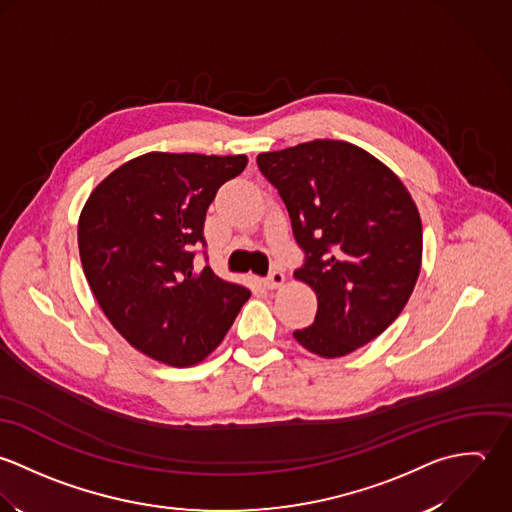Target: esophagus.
<instances>
[{
	"mask_svg": "<svg viewBox=\"0 0 512 512\" xmlns=\"http://www.w3.org/2000/svg\"><path fill=\"white\" fill-rule=\"evenodd\" d=\"M283 285H285V275H283L281 271H273V273L265 279V287L271 289V291H275V289H279V287H283Z\"/></svg>",
	"mask_w": 512,
	"mask_h": 512,
	"instance_id": "1",
	"label": "esophagus"
}]
</instances>
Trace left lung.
Wrapping results in <instances>:
<instances>
[{"instance_id":"8db88e82","label":"left lung","mask_w":512,"mask_h":512,"mask_svg":"<svg viewBox=\"0 0 512 512\" xmlns=\"http://www.w3.org/2000/svg\"><path fill=\"white\" fill-rule=\"evenodd\" d=\"M289 209L307 259L295 279L316 295L295 340L340 358L380 336L408 305L421 269V219L402 180L344 140H310L257 156Z\"/></svg>"}]
</instances>
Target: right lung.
<instances>
[{
	"label": "right lung",
	"instance_id": "add662e5",
	"mask_svg": "<svg viewBox=\"0 0 512 512\" xmlns=\"http://www.w3.org/2000/svg\"><path fill=\"white\" fill-rule=\"evenodd\" d=\"M247 156L148 152L110 172L79 217L91 291L120 336L142 354L188 368L225 338L249 289L194 269L205 211Z\"/></svg>",
	"mask_w": 512,
	"mask_h": 512
}]
</instances>
